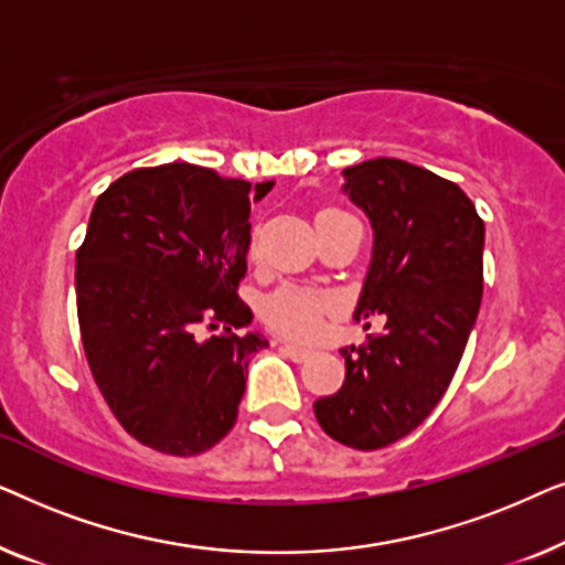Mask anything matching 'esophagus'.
Here are the masks:
<instances>
[{
    "label": "esophagus",
    "instance_id": "1",
    "mask_svg": "<svg viewBox=\"0 0 565 565\" xmlns=\"http://www.w3.org/2000/svg\"><path fill=\"white\" fill-rule=\"evenodd\" d=\"M280 350L288 354V358L292 360V362H306L308 358H311V350H306V347H298V344H288V342H282L280 344Z\"/></svg>",
    "mask_w": 565,
    "mask_h": 565
}]
</instances>
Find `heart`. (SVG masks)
<instances>
[{"instance_id":"obj_1","label":"heart","mask_w":565,"mask_h":565,"mask_svg":"<svg viewBox=\"0 0 565 565\" xmlns=\"http://www.w3.org/2000/svg\"><path fill=\"white\" fill-rule=\"evenodd\" d=\"M337 218H350V215L337 211V207H323L316 213V226ZM331 311H334V298L329 292L300 288V285H285L262 303V319L275 331L292 339H313Z\"/></svg>"}]
</instances>
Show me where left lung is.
<instances>
[{"mask_svg": "<svg viewBox=\"0 0 565 565\" xmlns=\"http://www.w3.org/2000/svg\"><path fill=\"white\" fill-rule=\"evenodd\" d=\"M344 192L370 218L373 257L354 319L385 331L344 347V383L313 404L321 429L354 450L406 437L445 396L483 296L486 228L458 184L401 159L344 169Z\"/></svg>", "mask_w": 565, "mask_h": 565, "instance_id": "obj_1", "label": "left lung"}]
</instances>
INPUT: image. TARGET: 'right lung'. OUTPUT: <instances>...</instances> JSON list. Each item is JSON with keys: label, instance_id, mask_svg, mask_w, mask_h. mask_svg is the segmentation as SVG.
Wrapping results in <instances>:
<instances>
[{"label": "right lung", "instance_id": "1", "mask_svg": "<svg viewBox=\"0 0 565 565\" xmlns=\"http://www.w3.org/2000/svg\"><path fill=\"white\" fill-rule=\"evenodd\" d=\"M275 182L161 164L115 180L76 252L84 354L107 406L138 443L198 455L236 424L249 354L265 350L238 298L249 211Z\"/></svg>", "mask_w": 565, "mask_h": 565}]
</instances>
